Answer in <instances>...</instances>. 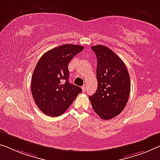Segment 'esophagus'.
Segmentation results:
<instances>
[{
    "label": "esophagus",
    "instance_id": "1",
    "mask_svg": "<svg viewBox=\"0 0 160 160\" xmlns=\"http://www.w3.org/2000/svg\"><path fill=\"white\" fill-rule=\"evenodd\" d=\"M82 91H83V92H85L86 89H87V86H86V84H83V85L82 86Z\"/></svg>",
    "mask_w": 160,
    "mask_h": 160
}]
</instances>
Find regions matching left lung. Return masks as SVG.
<instances>
[{
    "instance_id": "left-lung-1",
    "label": "left lung",
    "mask_w": 160,
    "mask_h": 160,
    "mask_svg": "<svg viewBox=\"0 0 160 160\" xmlns=\"http://www.w3.org/2000/svg\"><path fill=\"white\" fill-rule=\"evenodd\" d=\"M97 58L98 87L89 99L94 112L108 120L121 113L128 102L129 74L123 61L107 46H92Z\"/></svg>"
}]
</instances>
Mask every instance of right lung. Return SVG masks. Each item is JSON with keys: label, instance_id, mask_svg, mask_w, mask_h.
Returning <instances> with one entry per match:
<instances>
[{"label": "right lung", "instance_id": "1", "mask_svg": "<svg viewBox=\"0 0 160 160\" xmlns=\"http://www.w3.org/2000/svg\"><path fill=\"white\" fill-rule=\"evenodd\" d=\"M83 48L64 44L46 52L38 61L32 76V96L37 107L48 116H60L82 92L68 82V66Z\"/></svg>", "mask_w": 160, "mask_h": 160}]
</instances>
